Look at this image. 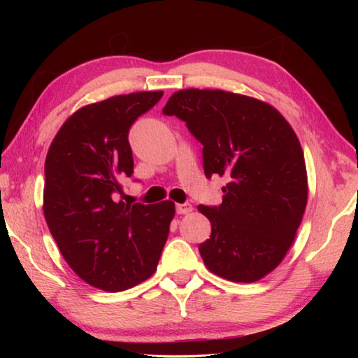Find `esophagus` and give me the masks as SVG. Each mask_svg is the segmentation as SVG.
I'll return each instance as SVG.
<instances>
[{
    "instance_id": "1",
    "label": "esophagus",
    "mask_w": 358,
    "mask_h": 358,
    "mask_svg": "<svg viewBox=\"0 0 358 358\" xmlns=\"http://www.w3.org/2000/svg\"><path fill=\"white\" fill-rule=\"evenodd\" d=\"M175 210H177V214H178V215L189 214V212H192V204H191V203L177 204V206H175Z\"/></svg>"
}]
</instances>
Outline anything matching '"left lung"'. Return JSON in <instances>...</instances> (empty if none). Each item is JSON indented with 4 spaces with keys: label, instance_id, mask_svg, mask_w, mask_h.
<instances>
[{
    "label": "left lung",
    "instance_id": "obj_1",
    "mask_svg": "<svg viewBox=\"0 0 358 358\" xmlns=\"http://www.w3.org/2000/svg\"><path fill=\"white\" fill-rule=\"evenodd\" d=\"M163 113L185 121L203 144L208 178H229L220 206H199L212 226L199 248L206 268L238 283L268 275L291 248L308 203L292 127L268 103L224 90H178Z\"/></svg>",
    "mask_w": 358,
    "mask_h": 358
}]
</instances>
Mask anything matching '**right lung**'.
<instances>
[{"mask_svg": "<svg viewBox=\"0 0 358 358\" xmlns=\"http://www.w3.org/2000/svg\"><path fill=\"white\" fill-rule=\"evenodd\" d=\"M163 92L85 106L59 129L44 164V217L64 260L90 286L126 291L155 272L175 214L172 201L118 200L134 173L127 135Z\"/></svg>", "mask_w": 358, "mask_h": 358, "instance_id": "obj_1", "label": "right lung"}]
</instances>
